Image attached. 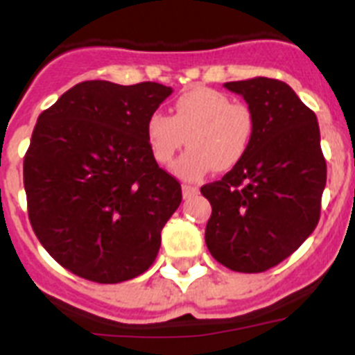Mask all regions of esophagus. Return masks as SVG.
Masks as SVG:
<instances>
[{"mask_svg": "<svg viewBox=\"0 0 355 355\" xmlns=\"http://www.w3.org/2000/svg\"><path fill=\"white\" fill-rule=\"evenodd\" d=\"M181 190H183V197H184V199H188V197L197 196V192H199V188L192 187V184H183V187H181Z\"/></svg>", "mask_w": 355, "mask_h": 355, "instance_id": "34e87169", "label": "esophagus"}]
</instances>
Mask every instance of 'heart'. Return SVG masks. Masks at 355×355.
Returning <instances> with one entry per match:
<instances>
[{"instance_id": "heart-1", "label": "heart", "mask_w": 355, "mask_h": 355, "mask_svg": "<svg viewBox=\"0 0 355 355\" xmlns=\"http://www.w3.org/2000/svg\"><path fill=\"white\" fill-rule=\"evenodd\" d=\"M150 155L168 165L181 147L190 149L175 163L174 172L196 181L211 167L225 172L236 167L254 137V115L249 106L233 103L227 94L208 87H193L174 101V114H150L146 124Z\"/></svg>"}]
</instances>
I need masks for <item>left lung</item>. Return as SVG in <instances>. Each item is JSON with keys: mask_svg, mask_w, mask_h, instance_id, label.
<instances>
[{"mask_svg": "<svg viewBox=\"0 0 355 355\" xmlns=\"http://www.w3.org/2000/svg\"><path fill=\"white\" fill-rule=\"evenodd\" d=\"M254 115L247 155L200 193L211 205L206 245L234 272L258 274L286 259L315 231L327 181L313 110L284 81L224 83Z\"/></svg>", "mask_w": 355, "mask_h": 355, "instance_id": "left-lung-1", "label": "left lung"}]
</instances>
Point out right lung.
Here are the masks:
<instances>
[{
  "label": "right lung",
  "mask_w": 355,
  "mask_h": 355,
  "mask_svg": "<svg viewBox=\"0 0 355 355\" xmlns=\"http://www.w3.org/2000/svg\"><path fill=\"white\" fill-rule=\"evenodd\" d=\"M171 94L155 81H83L39 115L23 168L28 216L72 274L122 283L158 256L183 196L150 155L146 124Z\"/></svg>",
  "instance_id": "right-lung-1"
}]
</instances>
